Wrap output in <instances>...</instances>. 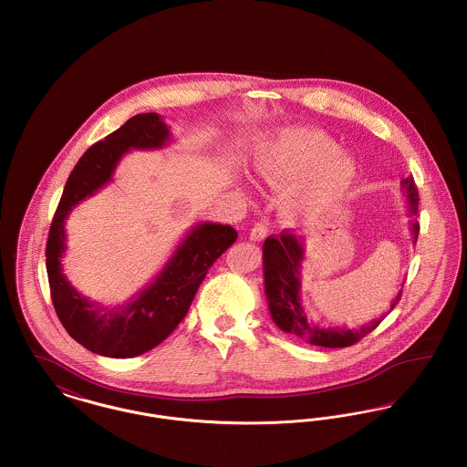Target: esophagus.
Segmentation results:
<instances>
[{"label":"esophagus","mask_w":467,"mask_h":467,"mask_svg":"<svg viewBox=\"0 0 467 467\" xmlns=\"http://www.w3.org/2000/svg\"><path fill=\"white\" fill-rule=\"evenodd\" d=\"M267 236V223H257L254 227H252V231H250V240H254V242H263L265 238Z\"/></svg>","instance_id":"esophagus-1"}]
</instances>
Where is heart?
I'll use <instances>...</instances> for the list:
<instances>
[{
  "instance_id": "b5f03b06",
  "label": "heart",
  "mask_w": 467,
  "mask_h": 467,
  "mask_svg": "<svg viewBox=\"0 0 467 467\" xmlns=\"http://www.w3.org/2000/svg\"><path fill=\"white\" fill-rule=\"evenodd\" d=\"M327 134L289 130L259 152L254 170L273 187H285L303 178L290 192V213L315 219L331 212L345 198L356 178L354 159Z\"/></svg>"
}]
</instances>
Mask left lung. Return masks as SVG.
<instances>
[{
	"label": "left lung",
	"mask_w": 467,
	"mask_h": 467,
	"mask_svg": "<svg viewBox=\"0 0 467 467\" xmlns=\"http://www.w3.org/2000/svg\"><path fill=\"white\" fill-rule=\"evenodd\" d=\"M406 191L410 215L417 219L419 215V191L415 180L410 175L400 182ZM419 223H411L413 240L419 238ZM263 265H265V289H266L267 306L271 311L273 322L284 331L294 334L299 339L324 347V348H345L360 341L366 334L377 329L378 324L385 318H377L368 326L358 329L348 327H322L311 322L308 315L301 306V263L305 259V244L289 231H284L280 236H269L263 244ZM402 289L394 297L390 310L400 303Z\"/></svg>",
	"instance_id": "left-lung-1"
}]
</instances>
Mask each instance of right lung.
<instances>
[{
	"instance_id": "add662e5",
	"label": "right lung",
	"mask_w": 467,
	"mask_h": 467,
	"mask_svg": "<svg viewBox=\"0 0 467 467\" xmlns=\"http://www.w3.org/2000/svg\"><path fill=\"white\" fill-rule=\"evenodd\" d=\"M170 130L157 113H138L124 126L94 143L67 177L50 223L45 248L50 297L67 334L98 356L130 358L152 350L177 329L210 266L236 242L231 225L201 223L178 244L171 259L128 305L103 308L67 282L63 273L69 212L111 180L120 157L131 149H161Z\"/></svg>"
}]
</instances>
